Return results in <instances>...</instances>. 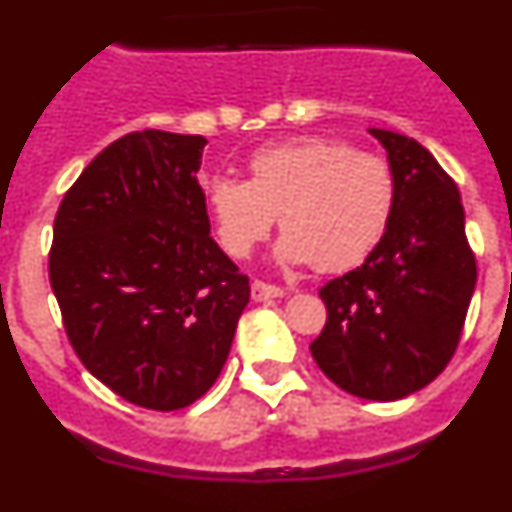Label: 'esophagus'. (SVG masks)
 I'll use <instances>...</instances> for the list:
<instances>
[{"label":"esophagus","mask_w":512,"mask_h":512,"mask_svg":"<svg viewBox=\"0 0 512 512\" xmlns=\"http://www.w3.org/2000/svg\"><path fill=\"white\" fill-rule=\"evenodd\" d=\"M251 295L253 300H274V297L284 295V289L279 287V284H269L264 282V279H256V282L251 284Z\"/></svg>","instance_id":"obj_1"}]
</instances>
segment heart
<instances>
[{
  "label": "heart",
  "instance_id": "obj_1",
  "mask_svg": "<svg viewBox=\"0 0 512 512\" xmlns=\"http://www.w3.org/2000/svg\"><path fill=\"white\" fill-rule=\"evenodd\" d=\"M246 169L248 182L217 174L205 184L217 241L235 259L266 241L279 212V256L341 274L377 251L395 217L390 161L346 140L297 135L266 143L248 156Z\"/></svg>",
  "mask_w": 512,
  "mask_h": 512
}]
</instances>
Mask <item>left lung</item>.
<instances>
[{"label":"left lung","mask_w":512,"mask_h":512,"mask_svg":"<svg viewBox=\"0 0 512 512\" xmlns=\"http://www.w3.org/2000/svg\"><path fill=\"white\" fill-rule=\"evenodd\" d=\"M397 179L392 225L354 271L320 287L325 318L310 343L330 382L366 400L423 390L454 356L477 259L456 182L415 138L372 128Z\"/></svg>","instance_id":"left-lung-1"}]
</instances>
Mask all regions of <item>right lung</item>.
<instances>
[{"label": "right lung", "mask_w": 512, "mask_h": 512, "mask_svg": "<svg viewBox=\"0 0 512 512\" xmlns=\"http://www.w3.org/2000/svg\"><path fill=\"white\" fill-rule=\"evenodd\" d=\"M202 135L117 138L63 194L48 279L74 354L122 400L179 410L228 359L251 284L210 235Z\"/></svg>", "instance_id": "1"}]
</instances>
